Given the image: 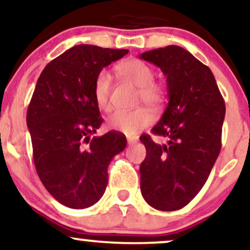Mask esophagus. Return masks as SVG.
<instances>
[{"mask_svg":"<svg viewBox=\"0 0 250 250\" xmlns=\"http://www.w3.org/2000/svg\"><path fill=\"white\" fill-rule=\"evenodd\" d=\"M127 142H128V145H130V146L134 145V143L137 142V137H128Z\"/></svg>","mask_w":250,"mask_h":250,"instance_id":"esophagus-1","label":"esophagus"}]
</instances>
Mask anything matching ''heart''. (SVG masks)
<instances>
[{
    "mask_svg": "<svg viewBox=\"0 0 250 250\" xmlns=\"http://www.w3.org/2000/svg\"><path fill=\"white\" fill-rule=\"evenodd\" d=\"M117 70L125 81L139 88V102L157 108L166 99V89L160 82L154 81V70L139 59H128L117 65ZM111 75L107 70L100 71L94 83V97L100 109L109 111L111 108ZM153 122V115L147 109L119 110L109 119V127L114 130L134 136Z\"/></svg>",
    "mask_w": 250,
    "mask_h": 250,
    "instance_id": "heart-1",
    "label": "heart"
}]
</instances>
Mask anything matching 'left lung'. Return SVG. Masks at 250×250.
Masks as SVG:
<instances>
[{"label": "left lung", "instance_id": "obj_1", "mask_svg": "<svg viewBox=\"0 0 250 250\" xmlns=\"http://www.w3.org/2000/svg\"><path fill=\"white\" fill-rule=\"evenodd\" d=\"M140 59L163 71L169 100L151 129L167 143L140 137L147 149L140 166L141 193L157 210H177L205 186L219 156L225 101L211 70L179 45L146 51Z\"/></svg>", "mask_w": 250, "mask_h": 250}]
</instances>
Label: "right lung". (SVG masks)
Returning a JSON list of instances; mask_svg holds the SVG:
<instances>
[{"instance_id": "obj_1", "label": "right lung", "mask_w": 250, "mask_h": 250, "mask_svg": "<svg viewBox=\"0 0 250 250\" xmlns=\"http://www.w3.org/2000/svg\"><path fill=\"white\" fill-rule=\"evenodd\" d=\"M128 51L75 45L37 80L27 111L34 163L45 189L65 207L95 205L107 187L109 163L127 146L116 131L90 136L103 122L94 97L96 76Z\"/></svg>"}]
</instances>
